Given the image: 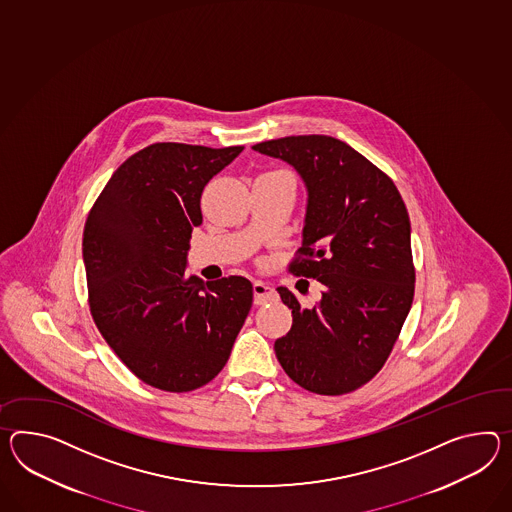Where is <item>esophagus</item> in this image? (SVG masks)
I'll return each mask as SVG.
<instances>
[{
  "label": "esophagus",
  "instance_id": "obj_1",
  "mask_svg": "<svg viewBox=\"0 0 512 512\" xmlns=\"http://www.w3.org/2000/svg\"><path fill=\"white\" fill-rule=\"evenodd\" d=\"M277 298L274 287L264 283V281H255L253 283V301L255 305H264L268 301H274Z\"/></svg>",
  "mask_w": 512,
  "mask_h": 512
}]
</instances>
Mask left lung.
I'll use <instances>...</instances> for the list:
<instances>
[{
    "label": "left lung",
    "instance_id": "left-lung-1",
    "mask_svg": "<svg viewBox=\"0 0 512 512\" xmlns=\"http://www.w3.org/2000/svg\"><path fill=\"white\" fill-rule=\"evenodd\" d=\"M253 150L301 175L309 196L303 242L288 270L322 285L312 309L277 288L292 309L290 331L275 340L277 361L309 392L348 394L383 368L411 311L409 212L394 181L338 138H275Z\"/></svg>",
    "mask_w": 512,
    "mask_h": 512
}]
</instances>
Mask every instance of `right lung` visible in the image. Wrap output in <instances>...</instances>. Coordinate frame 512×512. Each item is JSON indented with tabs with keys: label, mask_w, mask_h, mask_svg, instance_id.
<instances>
[{
	"label": "right lung",
	"mask_w": 512,
	"mask_h": 512,
	"mask_svg": "<svg viewBox=\"0 0 512 512\" xmlns=\"http://www.w3.org/2000/svg\"><path fill=\"white\" fill-rule=\"evenodd\" d=\"M244 146L157 142L101 190L83 231L88 305L101 337L150 387L190 392L220 374L253 303L246 277L185 274L201 192Z\"/></svg>",
	"instance_id": "1"
}]
</instances>
